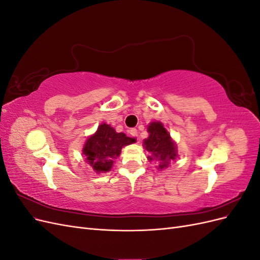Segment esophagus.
<instances>
[{
    "instance_id": "esophagus-1",
    "label": "esophagus",
    "mask_w": 260,
    "mask_h": 260,
    "mask_svg": "<svg viewBox=\"0 0 260 260\" xmlns=\"http://www.w3.org/2000/svg\"><path fill=\"white\" fill-rule=\"evenodd\" d=\"M129 132H130V135H131L132 137H138V130H137V129L133 128V129H131Z\"/></svg>"
}]
</instances>
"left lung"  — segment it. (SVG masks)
<instances>
[{
    "mask_svg": "<svg viewBox=\"0 0 260 260\" xmlns=\"http://www.w3.org/2000/svg\"><path fill=\"white\" fill-rule=\"evenodd\" d=\"M148 137L143 141V147L149 153L147 160L157 161V169L168 168L170 161L176 160L178 148L175 140L160 121H152L147 125Z\"/></svg>",
    "mask_w": 260,
    "mask_h": 260,
    "instance_id": "obj_1",
    "label": "left lung"
}]
</instances>
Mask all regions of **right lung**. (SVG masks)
Here are the masks:
<instances>
[{"instance_id": "right-lung-1", "label": "right lung", "mask_w": 260, "mask_h": 260, "mask_svg": "<svg viewBox=\"0 0 260 260\" xmlns=\"http://www.w3.org/2000/svg\"><path fill=\"white\" fill-rule=\"evenodd\" d=\"M136 142L123 132H116L111 124L101 123L98 130L86 139L82 148L85 161L96 174L111 171L115 159L120 155L123 146Z\"/></svg>"}]
</instances>
